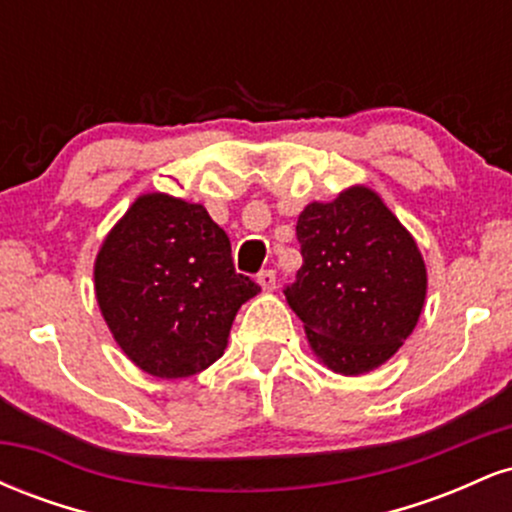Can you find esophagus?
Returning a JSON list of instances; mask_svg holds the SVG:
<instances>
[{"instance_id":"1","label":"esophagus","mask_w":512,"mask_h":512,"mask_svg":"<svg viewBox=\"0 0 512 512\" xmlns=\"http://www.w3.org/2000/svg\"><path fill=\"white\" fill-rule=\"evenodd\" d=\"M257 284H260L262 291L272 293L276 289V274L272 272V269H264V272L257 274Z\"/></svg>"}]
</instances>
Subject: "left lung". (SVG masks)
Returning a JSON list of instances; mask_svg holds the SVG:
<instances>
[{"label":"left lung","instance_id":"8db88e82","mask_svg":"<svg viewBox=\"0 0 512 512\" xmlns=\"http://www.w3.org/2000/svg\"><path fill=\"white\" fill-rule=\"evenodd\" d=\"M296 236L303 267L284 296L317 361L342 375L383 366L424 310L428 274L414 236L366 185L310 202Z\"/></svg>","mask_w":512,"mask_h":512}]
</instances>
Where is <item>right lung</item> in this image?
<instances>
[{
  "mask_svg": "<svg viewBox=\"0 0 512 512\" xmlns=\"http://www.w3.org/2000/svg\"><path fill=\"white\" fill-rule=\"evenodd\" d=\"M93 289L117 346L163 380L219 361L240 305L260 293L236 274L231 240L207 209L166 192L139 195L110 228Z\"/></svg>",
  "mask_w": 512,
  "mask_h": 512,
  "instance_id": "1",
  "label": "right lung"
}]
</instances>
